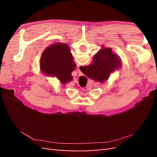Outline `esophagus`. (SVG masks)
Instances as JSON below:
<instances>
[{
  "label": "esophagus",
  "mask_w": 157,
  "mask_h": 157,
  "mask_svg": "<svg viewBox=\"0 0 157 157\" xmlns=\"http://www.w3.org/2000/svg\"><path fill=\"white\" fill-rule=\"evenodd\" d=\"M78 75L79 76H82L83 75V73L81 72V71H80L79 69H78Z\"/></svg>",
  "instance_id": "obj_1"
}]
</instances>
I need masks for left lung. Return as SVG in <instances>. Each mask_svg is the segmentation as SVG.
I'll list each match as a JSON object with an SVG mask.
<instances>
[{"label":"left lung","instance_id":"left-lung-1","mask_svg":"<svg viewBox=\"0 0 157 157\" xmlns=\"http://www.w3.org/2000/svg\"><path fill=\"white\" fill-rule=\"evenodd\" d=\"M76 66L69 47L61 42H56L47 47L40 58V68L42 73L57 77L62 84L73 80L71 73Z\"/></svg>","mask_w":157,"mask_h":157}]
</instances>
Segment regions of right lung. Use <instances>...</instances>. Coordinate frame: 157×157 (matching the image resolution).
I'll return each mask as SVG.
<instances>
[{"label": "right lung", "mask_w": 157, "mask_h": 157, "mask_svg": "<svg viewBox=\"0 0 157 157\" xmlns=\"http://www.w3.org/2000/svg\"><path fill=\"white\" fill-rule=\"evenodd\" d=\"M118 56L111 48H104L94 56L92 63L85 67H80L82 72L90 78L103 82L107 80L111 73L121 66Z\"/></svg>", "instance_id": "obj_1"}]
</instances>
